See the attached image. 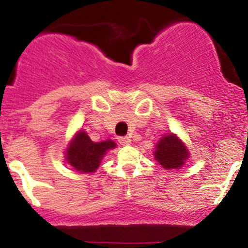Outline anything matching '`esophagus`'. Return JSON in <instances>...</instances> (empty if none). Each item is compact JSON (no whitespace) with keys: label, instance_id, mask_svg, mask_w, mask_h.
Returning a JSON list of instances; mask_svg holds the SVG:
<instances>
[{"label":"esophagus","instance_id":"34e87169","mask_svg":"<svg viewBox=\"0 0 248 248\" xmlns=\"http://www.w3.org/2000/svg\"><path fill=\"white\" fill-rule=\"evenodd\" d=\"M119 142H120L122 146H129L130 139L127 138V136H121V138H119Z\"/></svg>","mask_w":248,"mask_h":248}]
</instances>
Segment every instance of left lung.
I'll use <instances>...</instances> for the list:
<instances>
[{
  "instance_id": "8db88e82",
  "label": "left lung",
  "mask_w": 248,
  "mask_h": 248,
  "mask_svg": "<svg viewBox=\"0 0 248 248\" xmlns=\"http://www.w3.org/2000/svg\"><path fill=\"white\" fill-rule=\"evenodd\" d=\"M190 153L184 142L176 134H164L155 146L154 157L167 170L181 169L189 158Z\"/></svg>"
}]
</instances>
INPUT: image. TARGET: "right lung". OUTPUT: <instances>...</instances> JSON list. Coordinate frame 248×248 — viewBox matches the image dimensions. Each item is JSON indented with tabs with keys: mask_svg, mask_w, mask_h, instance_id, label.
I'll return each mask as SVG.
<instances>
[{
	"mask_svg": "<svg viewBox=\"0 0 248 248\" xmlns=\"http://www.w3.org/2000/svg\"><path fill=\"white\" fill-rule=\"evenodd\" d=\"M113 140L93 142L84 129L78 130L65 150V160L78 172L92 173L100 167L108 150L114 149Z\"/></svg>",
	"mask_w": 248,
	"mask_h": 248,
	"instance_id": "obj_1",
	"label": "right lung"
}]
</instances>
